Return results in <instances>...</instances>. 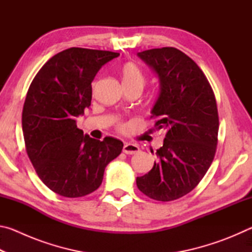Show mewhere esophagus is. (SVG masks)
<instances>
[{"mask_svg": "<svg viewBox=\"0 0 252 252\" xmlns=\"http://www.w3.org/2000/svg\"><path fill=\"white\" fill-rule=\"evenodd\" d=\"M140 151V148L139 146H136L134 143H125V146H123V152L126 153V155H135V153H138Z\"/></svg>", "mask_w": 252, "mask_h": 252, "instance_id": "1", "label": "esophagus"}]
</instances>
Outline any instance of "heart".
<instances>
[{
	"mask_svg": "<svg viewBox=\"0 0 252 252\" xmlns=\"http://www.w3.org/2000/svg\"><path fill=\"white\" fill-rule=\"evenodd\" d=\"M122 81L123 85L138 84L143 87L144 84V75L140 67L132 62H127L122 66Z\"/></svg>",
	"mask_w": 252,
	"mask_h": 252,
	"instance_id": "heart-1",
	"label": "heart"
}]
</instances>
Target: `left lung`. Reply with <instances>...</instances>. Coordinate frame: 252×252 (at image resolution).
<instances>
[{"instance_id": "left-lung-1", "label": "left lung", "mask_w": 252, "mask_h": 252, "mask_svg": "<svg viewBox=\"0 0 252 252\" xmlns=\"http://www.w3.org/2000/svg\"><path fill=\"white\" fill-rule=\"evenodd\" d=\"M138 57L159 80L151 118H158L156 127L165 138L136 186L149 198L172 201L192 191L212 163L219 130L216 97L201 69L180 50L152 49Z\"/></svg>"}]
</instances>
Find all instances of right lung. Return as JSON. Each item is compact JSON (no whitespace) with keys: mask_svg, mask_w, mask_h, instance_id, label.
Returning <instances> with one entry per match:
<instances>
[{"mask_svg":"<svg viewBox=\"0 0 252 252\" xmlns=\"http://www.w3.org/2000/svg\"><path fill=\"white\" fill-rule=\"evenodd\" d=\"M119 55L66 49L41 67L29 88L22 112L25 148L42 182L62 197L95 191L105 167L122 151L120 140L92 139L78 129L75 120L91 105V83L97 72Z\"/></svg>","mask_w":252,"mask_h":252,"instance_id":"right-lung-1","label":"right lung"}]
</instances>
